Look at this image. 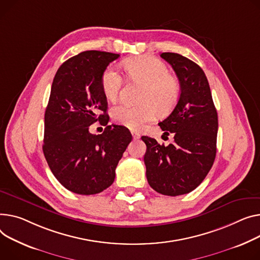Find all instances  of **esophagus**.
Listing matches in <instances>:
<instances>
[{
  "label": "esophagus",
  "instance_id": "1",
  "mask_svg": "<svg viewBox=\"0 0 260 260\" xmlns=\"http://www.w3.org/2000/svg\"><path fill=\"white\" fill-rule=\"evenodd\" d=\"M132 135H133V138H134V140H138L140 138V134L139 133H137V132H132Z\"/></svg>",
  "mask_w": 260,
  "mask_h": 260
}]
</instances>
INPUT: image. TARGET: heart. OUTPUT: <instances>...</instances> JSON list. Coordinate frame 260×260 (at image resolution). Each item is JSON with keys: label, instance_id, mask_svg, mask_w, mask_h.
I'll return each instance as SVG.
<instances>
[{"label": "heart", "instance_id": "heart-1", "mask_svg": "<svg viewBox=\"0 0 260 260\" xmlns=\"http://www.w3.org/2000/svg\"><path fill=\"white\" fill-rule=\"evenodd\" d=\"M124 68L133 80L144 84L140 96L141 105H119L112 111L117 123L138 131L158 115L168 114L175 109L180 98L179 80L169 74L165 62L153 56H139L124 61ZM101 90L107 99L114 101L122 86V77L114 67L107 68L100 79Z\"/></svg>", "mask_w": 260, "mask_h": 260}]
</instances>
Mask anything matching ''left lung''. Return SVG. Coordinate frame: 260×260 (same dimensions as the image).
Returning <instances> with one entry per match:
<instances>
[{
	"label": "left lung",
	"mask_w": 260,
	"mask_h": 260,
	"mask_svg": "<svg viewBox=\"0 0 260 260\" xmlns=\"http://www.w3.org/2000/svg\"><path fill=\"white\" fill-rule=\"evenodd\" d=\"M174 69L181 85L179 101L170 115L159 123L174 142L165 146L142 136L146 144V178L155 191L170 197L194 190L208 175L216 154L217 112L209 82L202 68L171 52L161 54Z\"/></svg>",
	"instance_id": "left-lung-1"
}]
</instances>
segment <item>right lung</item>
Instances as JSON below:
<instances>
[{"mask_svg":"<svg viewBox=\"0 0 260 260\" xmlns=\"http://www.w3.org/2000/svg\"><path fill=\"white\" fill-rule=\"evenodd\" d=\"M119 56L95 50L81 52L59 67L52 82L43 151L57 181L77 194H96L110 187L133 139L122 125H107L101 135L88 131L96 120L107 122V115H99L108 110L100 79Z\"/></svg>","mask_w":260,"mask_h":260,"instance_id":"add662e5","label":"right lung"}]
</instances>
